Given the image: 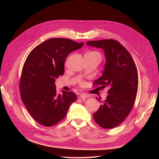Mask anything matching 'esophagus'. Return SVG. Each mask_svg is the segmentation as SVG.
Wrapping results in <instances>:
<instances>
[{
  "label": "esophagus",
  "mask_w": 159,
  "mask_h": 159,
  "mask_svg": "<svg viewBox=\"0 0 159 159\" xmlns=\"http://www.w3.org/2000/svg\"><path fill=\"white\" fill-rule=\"evenodd\" d=\"M82 99H85V98H87V97H88V96H87V94H86L85 93H81L80 94V96H79Z\"/></svg>",
  "instance_id": "obj_1"
}]
</instances>
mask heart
<instances>
[{"label": "heart", "mask_w": 159, "mask_h": 159, "mask_svg": "<svg viewBox=\"0 0 159 159\" xmlns=\"http://www.w3.org/2000/svg\"><path fill=\"white\" fill-rule=\"evenodd\" d=\"M89 53H94V54H98V55H100V54H99V53L96 52H89Z\"/></svg>", "instance_id": "obj_1"}]
</instances>
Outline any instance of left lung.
I'll list each match as a JSON object with an SVG mask.
<instances>
[{
    "label": "left lung",
    "instance_id": "obj_1",
    "mask_svg": "<svg viewBox=\"0 0 159 159\" xmlns=\"http://www.w3.org/2000/svg\"><path fill=\"white\" fill-rule=\"evenodd\" d=\"M87 44L104 50V70L94 85L109 87L104 101L97 98L102 104L94 119L103 128H115L128 116L134 104L139 85L137 66L128 51L115 39L90 41Z\"/></svg>",
    "mask_w": 159,
    "mask_h": 159
}]
</instances>
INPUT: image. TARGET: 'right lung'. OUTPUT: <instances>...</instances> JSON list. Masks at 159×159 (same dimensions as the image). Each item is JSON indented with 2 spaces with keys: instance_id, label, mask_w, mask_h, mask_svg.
<instances>
[{
  "instance_id": "right-lung-1",
  "label": "right lung",
  "mask_w": 159,
  "mask_h": 159,
  "mask_svg": "<svg viewBox=\"0 0 159 159\" xmlns=\"http://www.w3.org/2000/svg\"><path fill=\"white\" fill-rule=\"evenodd\" d=\"M70 39L51 38L36 47L22 67L19 89L20 98L33 118L44 126H52L66 116L76 100L73 92L57 94L55 79L64 74V63L70 52L80 48Z\"/></svg>"
}]
</instances>
